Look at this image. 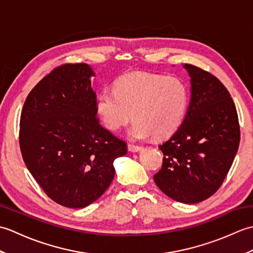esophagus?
Returning <instances> with one entry per match:
<instances>
[{
    "instance_id": "1",
    "label": "esophagus",
    "mask_w": 253,
    "mask_h": 253,
    "mask_svg": "<svg viewBox=\"0 0 253 253\" xmlns=\"http://www.w3.org/2000/svg\"><path fill=\"white\" fill-rule=\"evenodd\" d=\"M128 151H130V152H139V151H141V147H139V146H135V144H131V143H128Z\"/></svg>"
}]
</instances>
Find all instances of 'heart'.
<instances>
[{
  "mask_svg": "<svg viewBox=\"0 0 253 253\" xmlns=\"http://www.w3.org/2000/svg\"><path fill=\"white\" fill-rule=\"evenodd\" d=\"M189 88L178 77L131 73L117 80L115 90H103L96 98V111L112 131L133 117L129 136L141 140L162 139L177 130L189 106Z\"/></svg>",
  "mask_w": 253,
  "mask_h": 253,
  "instance_id": "1",
  "label": "heart"
}]
</instances>
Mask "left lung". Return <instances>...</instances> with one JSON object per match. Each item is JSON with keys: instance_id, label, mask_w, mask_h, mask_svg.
<instances>
[{"instance_id": "obj_1", "label": "left lung", "mask_w": 253, "mask_h": 253, "mask_svg": "<svg viewBox=\"0 0 253 253\" xmlns=\"http://www.w3.org/2000/svg\"><path fill=\"white\" fill-rule=\"evenodd\" d=\"M191 96L187 114L173 136L159 148L163 164L155 184L175 201L192 204L221 187L238 151V115L228 90L203 69L185 64Z\"/></svg>"}]
</instances>
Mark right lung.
Here are the masks:
<instances>
[{"instance_id":"obj_1","label":"right lung","mask_w":253,"mask_h":253,"mask_svg":"<svg viewBox=\"0 0 253 253\" xmlns=\"http://www.w3.org/2000/svg\"><path fill=\"white\" fill-rule=\"evenodd\" d=\"M94 73L88 64H64L30 91L20 115L24 162L53 201L82 209L99 199L114 178V160L126 143L96 118Z\"/></svg>"}]
</instances>
